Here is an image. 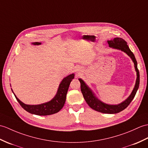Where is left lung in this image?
I'll return each instance as SVG.
<instances>
[{"label":"left lung","instance_id":"left-lung-1","mask_svg":"<svg viewBox=\"0 0 148 148\" xmlns=\"http://www.w3.org/2000/svg\"><path fill=\"white\" fill-rule=\"evenodd\" d=\"M108 43L110 47L113 48V49H116L118 50H121L122 51H124L125 53L128 55L130 58H132V61L134 63V67L136 69V71L137 72V79L136 82L135 84V87L132 92L131 95H130L128 98L121 103V104L116 105H111L104 103L101 102L100 100H99L95 97L93 92L89 88L88 86L85 84V82L82 81L81 79H79V81H80L81 83V90L83 95V97L86 101L88 105L90 106V107L95 110L101 112L103 113H117L120 112H121L123 110L125 109L129 104L131 103L132 99L134 98L135 95L136 94V92L138 90L139 86V72L138 69H137V63L136 59L135 58L134 55L132 52L131 50L129 49L127 42L125 41L121 38H115L114 39L112 40H108Z\"/></svg>","mask_w":148,"mask_h":148}]
</instances>
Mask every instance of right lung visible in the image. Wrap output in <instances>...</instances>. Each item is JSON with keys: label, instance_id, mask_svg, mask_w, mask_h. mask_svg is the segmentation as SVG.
<instances>
[{"label": "right lung", "instance_id": "right-lung-1", "mask_svg": "<svg viewBox=\"0 0 148 148\" xmlns=\"http://www.w3.org/2000/svg\"><path fill=\"white\" fill-rule=\"evenodd\" d=\"M33 45H38L41 43L35 42L33 43ZM74 78V74H72L65 77L59 85V88L58 89L57 94L51 101L47 102L45 103H43L41 105H26L21 101L19 99L16 97L17 101L19 102L20 105L26 111L32 114H35L37 115H52L54 113L59 112L62 108L64 105L65 101L66 99V95L68 91L69 87L71 81ZM13 92V91H12Z\"/></svg>", "mask_w": 148, "mask_h": 148}]
</instances>
